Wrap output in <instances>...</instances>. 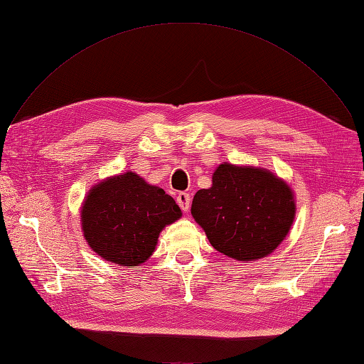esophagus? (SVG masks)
Masks as SVG:
<instances>
[{"instance_id": "34e87169", "label": "esophagus", "mask_w": 364, "mask_h": 364, "mask_svg": "<svg viewBox=\"0 0 364 364\" xmlns=\"http://www.w3.org/2000/svg\"><path fill=\"white\" fill-rule=\"evenodd\" d=\"M177 203L180 205V208L187 213L188 210H191V203H192V199H191V195L188 193H180L177 196Z\"/></svg>"}]
</instances>
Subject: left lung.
I'll return each mask as SVG.
<instances>
[{"label": "left lung", "instance_id": "8db88e82", "mask_svg": "<svg viewBox=\"0 0 364 364\" xmlns=\"http://www.w3.org/2000/svg\"><path fill=\"white\" fill-rule=\"evenodd\" d=\"M192 215L210 244L240 262L266 257L286 240L296 215L291 187L274 172L223 162L200 188Z\"/></svg>", "mask_w": 364, "mask_h": 364}]
</instances>
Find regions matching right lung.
Returning <instances> with one entry per match:
<instances>
[{"instance_id": "right-lung-1", "label": "right lung", "mask_w": 364, "mask_h": 364, "mask_svg": "<svg viewBox=\"0 0 364 364\" xmlns=\"http://www.w3.org/2000/svg\"><path fill=\"white\" fill-rule=\"evenodd\" d=\"M183 215L164 188L128 171L95 184L80 217L87 245L119 266H138L150 259L159 233Z\"/></svg>"}]
</instances>
